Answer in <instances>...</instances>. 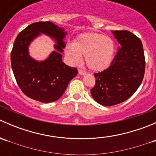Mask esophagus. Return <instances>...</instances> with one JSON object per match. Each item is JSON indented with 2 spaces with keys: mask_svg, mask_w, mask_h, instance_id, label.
I'll list each match as a JSON object with an SVG mask.
<instances>
[{
  "mask_svg": "<svg viewBox=\"0 0 156 156\" xmlns=\"http://www.w3.org/2000/svg\"><path fill=\"white\" fill-rule=\"evenodd\" d=\"M78 73H79V75H84V74H86V72L84 70H81V69H79L78 70Z\"/></svg>",
  "mask_w": 156,
  "mask_h": 156,
  "instance_id": "1",
  "label": "esophagus"
}]
</instances>
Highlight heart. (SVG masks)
Listing matches in <instances>:
<instances>
[{
    "instance_id": "b5f03b06",
    "label": "heart",
    "mask_w": 156,
    "mask_h": 156,
    "mask_svg": "<svg viewBox=\"0 0 156 156\" xmlns=\"http://www.w3.org/2000/svg\"><path fill=\"white\" fill-rule=\"evenodd\" d=\"M115 43L109 37L98 33H83L66 47V55L72 64L79 63L84 56L86 65L95 72H102L112 62Z\"/></svg>"
}]
</instances>
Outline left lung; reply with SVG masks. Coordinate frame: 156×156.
Masks as SVG:
<instances>
[{"instance_id":"1","label":"left lung","mask_w":156,"mask_h":156,"mask_svg":"<svg viewBox=\"0 0 156 156\" xmlns=\"http://www.w3.org/2000/svg\"><path fill=\"white\" fill-rule=\"evenodd\" d=\"M121 46L108 69L94 73L96 83L90 90L100 104L111 106L130 98L142 83L146 61L140 39L127 30L112 31Z\"/></svg>"}]
</instances>
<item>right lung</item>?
Listing matches in <instances>:
<instances>
[{"instance_id":"obj_1","label":"right lung","mask_w":156,"mask_h":156,"mask_svg":"<svg viewBox=\"0 0 156 156\" xmlns=\"http://www.w3.org/2000/svg\"><path fill=\"white\" fill-rule=\"evenodd\" d=\"M40 33L55 39L54 51L45 61L37 62L30 57L27 47ZM66 32L51 22H37L29 25L17 35L11 51V66L17 84L25 95L41 103H51L60 98L69 81L78 74L76 68L62 62Z\"/></svg>"}]
</instances>
